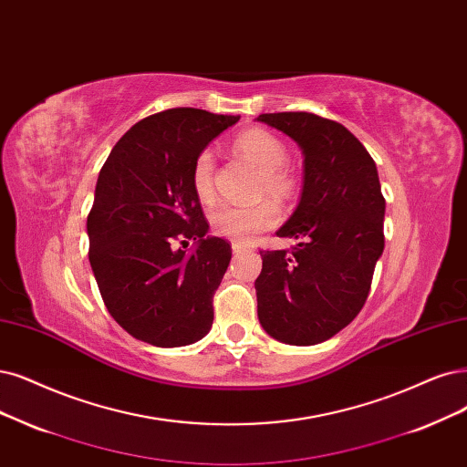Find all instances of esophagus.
I'll return each mask as SVG.
<instances>
[{
    "label": "esophagus",
    "instance_id": "esophagus-1",
    "mask_svg": "<svg viewBox=\"0 0 467 467\" xmlns=\"http://www.w3.org/2000/svg\"><path fill=\"white\" fill-rule=\"evenodd\" d=\"M244 252H248V246H244V244H238V243H233V254H234V255H238V254H244Z\"/></svg>",
    "mask_w": 467,
    "mask_h": 467
}]
</instances>
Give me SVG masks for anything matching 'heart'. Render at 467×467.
<instances>
[{"mask_svg": "<svg viewBox=\"0 0 467 467\" xmlns=\"http://www.w3.org/2000/svg\"><path fill=\"white\" fill-rule=\"evenodd\" d=\"M234 151L260 169L257 179V196H271L286 200L295 188L286 165L288 151L281 138L264 129H248L234 138ZM194 194L202 202H212L215 196V160L210 150L198 153L192 165ZM279 221V210L273 202L265 200L254 205H224L210 217L212 231L217 236L248 244L262 231L271 229Z\"/></svg>", "mask_w": 467, "mask_h": 467, "instance_id": "obj_1", "label": "heart"}]
</instances>
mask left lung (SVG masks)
<instances>
[{"label": "left lung", "mask_w": 467, "mask_h": 467, "mask_svg": "<svg viewBox=\"0 0 467 467\" xmlns=\"http://www.w3.org/2000/svg\"><path fill=\"white\" fill-rule=\"evenodd\" d=\"M257 120L304 155L300 202L277 231L300 243L260 252L257 317L275 340L312 347L342 331L368 300L385 248V198L373 158L347 127L306 111Z\"/></svg>", "instance_id": "1"}]
</instances>
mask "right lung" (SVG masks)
<instances>
[{
  "mask_svg": "<svg viewBox=\"0 0 467 467\" xmlns=\"http://www.w3.org/2000/svg\"><path fill=\"white\" fill-rule=\"evenodd\" d=\"M238 119L194 108L150 115L99 171L86 221L90 265L111 317L151 347H186L212 329L233 250L207 234L190 175L198 153ZM188 239L192 251L183 250Z\"/></svg>",
  "mask_w": 467,
  "mask_h": 467,
  "instance_id": "add662e5",
  "label": "right lung"
}]
</instances>
